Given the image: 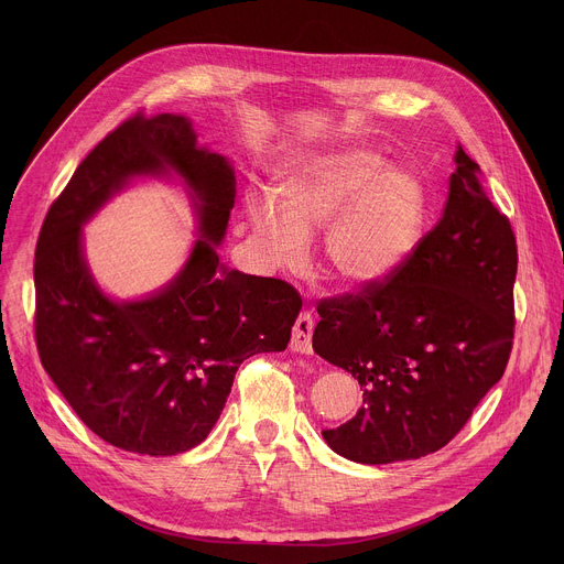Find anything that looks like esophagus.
<instances>
[{
  "label": "esophagus",
  "instance_id": "1",
  "mask_svg": "<svg viewBox=\"0 0 564 564\" xmlns=\"http://www.w3.org/2000/svg\"><path fill=\"white\" fill-rule=\"evenodd\" d=\"M312 330H314V318L310 312H301L294 321L292 328V339H290V348L294 352L301 355H310L312 352Z\"/></svg>",
  "mask_w": 564,
  "mask_h": 564
}]
</instances>
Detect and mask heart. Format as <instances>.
<instances>
[{
	"mask_svg": "<svg viewBox=\"0 0 564 564\" xmlns=\"http://www.w3.org/2000/svg\"><path fill=\"white\" fill-rule=\"evenodd\" d=\"M274 197L246 203L252 234L281 268L301 265L307 234L326 229L324 261L346 288H375L413 257L426 218L424 185L364 147H341L285 165Z\"/></svg>",
	"mask_w": 564,
	"mask_h": 564,
	"instance_id": "1",
	"label": "heart"
}]
</instances>
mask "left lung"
Returning <instances> with one entry per match:
<instances>
[{
    "label": "left lung",
    "instance_id": "obj_1",
    "mask_svg": "<svg viewBox=\"0 0 564 564\" xmlns=\"http://www.w3.org/2000/svg\"><path fill=\"white\" fill-rule=\"evenodd\" d=\"M440 223L390 281L324 299L312 348L364 388L357 415L324 431L359 464L446 446L505 375L513 346L518 248L479 165L455 149Z\"/></svg>",
    "mask_w": 564,
    "mask_h": 564
}]
</instances>
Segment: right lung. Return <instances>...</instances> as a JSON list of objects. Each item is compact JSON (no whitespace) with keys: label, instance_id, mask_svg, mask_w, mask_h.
I'll use <instances>...</instances> for the list:
<instances>
[{"label":"right lung","instance_id":"obj_1","mask_svg":"<svg viewBox=\"0 0 564 564\" xmlns=\"http://www.w3.org/2000/svg\"><path fill=\"white\" fill-rule=\"evenodd\" d=\"M172 173L193 194L202 236L163 291L116 302L86 265L82 225L133 177ZM234 198L231 163L198 147L192 120L135 113L79 163L44 218L35 250L42 366L77 417L122 451L165 457L198 446L238 366L288 348L299 292L218 259Z\"/></svg>","mask_w":564,"mask_h":564}]
</instances>
